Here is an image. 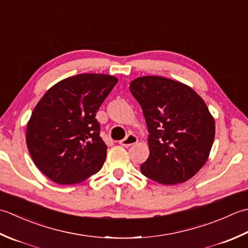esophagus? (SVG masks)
Instances as JSON below:
<instances>
[{"label": "esophagus", "mask_w": 248, "mask_h": 248, "mask_svg": "<svg viewBox=\"0 0 248 248\" xmlns=\"http://www.w3.org/2000/svg\"><path fill=\"white\" fill-rule=\"evenodd\" d=\"M137 141H138V138L136 137L135 135L129 134V135H127V137L120 141V144L127 148V146H130V145H133L135 143H137Z\"/></svg>", "instance_id": "esophagus-1"}]
</instances>
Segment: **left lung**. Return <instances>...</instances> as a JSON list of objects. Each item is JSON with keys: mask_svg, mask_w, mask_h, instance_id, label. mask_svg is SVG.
<instances>
[{"mask_svg": "<svg viewBox=\"0 0 248 248\" xmlns=\"http://www.w3.org/2000/svg\"><path fill=\"white\" fill-rule=\"evenodd\" d=\"M129 90L150 133V155L141 173L164 185L193 178L208 160L215 137L204 100L188 85L158 76L135 79Z\"/></svg>", "mask_w": 248, "mask_h": 248, "instance_id": "left-lung-1", "label": "left lung"}]
</instances>
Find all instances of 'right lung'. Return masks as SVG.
Listing matches in <instances>:
<instances>
[{
    "label": "right lung",
    "instance_id": "1",
    "mask_svg": "<svg viewBox=\"0 0 248 248\" xmlns=\"http://www.w3.org/2000/svg\"><path fill=\"white\" fill-rule=\"evenodd\" d=\"M114 76L80 74L50 88L27 126V145L37 168L58 184L81 183L102 169L107 145L96 112L117 84Z\"/></svg>",
    "mask_w": 248,
    "mask_h": 248
}]
</instances>
